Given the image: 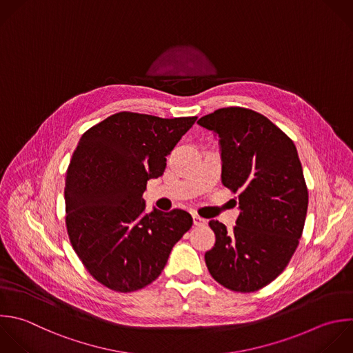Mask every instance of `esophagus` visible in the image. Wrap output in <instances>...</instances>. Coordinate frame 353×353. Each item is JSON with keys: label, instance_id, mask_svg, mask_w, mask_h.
<instances>
[{"label": "esophagus", "instance_id": "esophagus-1", "mask_svg": "<svg viewBox=\"0 0 353 353\" xmlns=\"http://www.w3.org/2000/svg\"><path fill=\"white\" fill-rule=\"evenodd\" d=\"M193 223H194L196 226H205V225H207V221L203 219V218H200V216H197V215H193Z\"/></svg>", "mask_w": 353, "mask_h": 353}]
</instances>
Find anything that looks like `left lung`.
<instances>
[{
    "label": "left lung",
    "instance_id": "left-lung-1",
    "mask_svg": "<svg viewBox=\"0 0 353 353\" xmlns=\"http://www.w3.org/2000/svg\"><path fill=\"white\" fill-rule=\"evenodd\" d=\"M197 124L219 138L222 183L240 193L233 230L210 221L215 244L204 255L207 268L232 291H256L285 269L302 236L307 189L296 148L244 108L218 109Z\"/></svg>",
    "mask_w": 353,
    "mask_h": 353
}]
</instances>
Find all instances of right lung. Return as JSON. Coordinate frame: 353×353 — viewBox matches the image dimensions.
I'll list each match as a JSON object with an SVG mask.
<instances>
[{"label": "right lung", "instance_id": "obj_1", "mask_svg": "<svg viewBox=\"0 0 353 353\" xmlns=\"http://www.w3.org/2000/svg\"><path fill=\"white\" fill-rule=\"evenodd\" d=\"M196 120L121 112L81 137L66 172V228L87 270L110 290L154 281L192 228L183 210L146 212L143 192Z\"/></svg>", "mask_w": 353, "mask_h": 353}]
</instances>
